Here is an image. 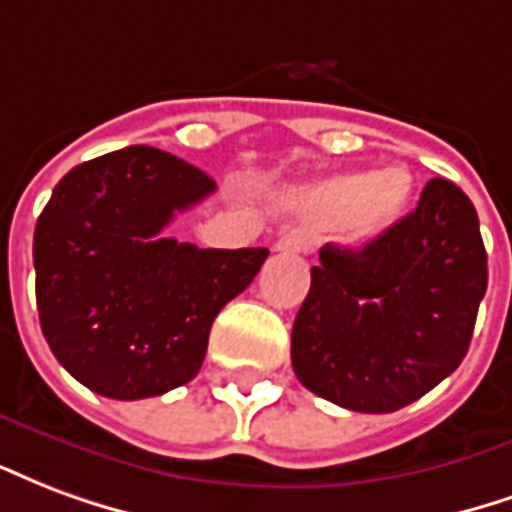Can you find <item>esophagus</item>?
Returning <instances> with one entry per match:
<instances>
[{
	"label": "esophagus",
	"mask_w": 512,
	"mask_h": 512,
	"mask_svg": "<svg viewBox=\"0 0 512 512\" xmlns=\"http://www.w3.org/2000/svg\"><path fill=\"white\" fill-rule=\"evenodd\" d=\"M308 248H311L308 240L302 234H297V231H292V234H286V237L275 242V251L278 253H308Z\"/></svg>",
	"instance_id": "34e87169"
}]
</instances>
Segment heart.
Instances as JSON below:
<instances>
[{"mask_svg":"<svg viewBox=\"0 0 512 512\" xmlns=\"http://www.w3.org/2000/svg\"><path fill=\"white\" fill-rule=\"evenodd\" d=\"M414 199V179L404 166L365 174H335L294 196V207L316 223H343L354 242L382 237L404 218Z\"/></svg>","mask_w":512,"mask_h":512,"instance_id":"heart-1","label":"heart"}]
</instances>
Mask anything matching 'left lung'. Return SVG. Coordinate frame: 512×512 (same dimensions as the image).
I'll list each match as a JSON object with an SVG mask.
<instances>
[{"instance_id":"1","label":"left lung","mask_w":512,"mask_h":512,"mask_svg":"<svg viewBox=\"0 0 512 512\" xmlns=\"http://www.w3.org/2000/svg\"><path fill=\"white\" fill-rule=\"evenodd\" d=\"M486 286L475 204L431 179L382 237L319 251L292 327L294 374L343 409L395 412L461 365Z\"/></svg>"}]
</instances>
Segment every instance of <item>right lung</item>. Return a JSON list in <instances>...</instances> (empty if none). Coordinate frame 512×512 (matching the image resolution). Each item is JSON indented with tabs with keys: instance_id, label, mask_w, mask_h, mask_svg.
<instances>
[{
	"instance_id": "obj_1",
	"label": "right lung",
	"mask_w": 512,
	"mask_h": 512,
	"mask_svg": "<svg viewBox=\"0 0 512 512\" xmlns=\"http://www.w3.org/2000/svg\"><path fill=\"white\" fill-rule=\"evenodd\" d=\"M215 190L204 171L155 147L70 169L35 226L40 327L92 393L138 401L199 374L220 308L245 292L267 248H196L163 237Z\"/></svg>"
}]
</instances>
